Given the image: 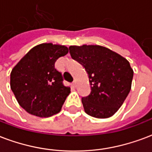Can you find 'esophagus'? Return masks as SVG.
Returning <instances> with one entry per match:
<instances>
[{
  "label": "esophagus",
  "mask_w": 152,
  "mask_h": 152,
  "mask_svg": "<svg viewBox=\"0 0 152 152\" xmlns=\"http://www.w3.org/2000/svg\"><path fill=\"white\" fill-rule=\"evenodd\" d=\"M72 85L73 87H76V80H74V81L72 83Z\"/></svg>",
  "instance_id": "34e87169"
}]
</instances>
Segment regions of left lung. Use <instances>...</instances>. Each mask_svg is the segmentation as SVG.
Listing matches in <instances>:
<instances>
[{"label":"left lung","mask_w":152,"mask_h":152,"mask_svg":"<svg viewBox=\"0 0 152 152\" xmlns=\"http://www.w3.org/2000/svg\"><path fill=\"white\" fill-rule=\"evenodd\" d=\"M69 52L88 76L91 92L81 99L85 113L96 118L113 116L131 88L134 71L129 61L99 45L70 46Z\"/></svg>","instance_id":"8db88e82"}]
</instances>
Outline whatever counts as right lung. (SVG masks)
I'll use <instances>...</instances> for the list:
<instances>
[{"label": "right lung", "mask_w": 152, "mask_h": 152, "mask_svg": "<svg viewBox=\"0 0 152 152\" xmlns=\"http://www.w3.org/2000/svg\"><path fill=\"white\" fill-rule=\"evenodd\" d=\"M67 53L68 48L64 45L41 43L30 49L13 67L10 88L27 113L48 118L60 112L71 91L69 86L63 85L55 63Z\"/></svg>", "instance_id": "obj_1"}]
</instances>
